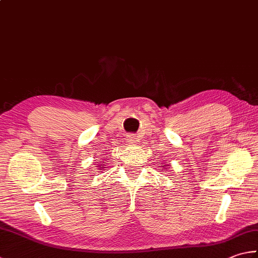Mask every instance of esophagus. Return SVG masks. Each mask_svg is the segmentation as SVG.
I'll list each match as a JSON object with an SVG mask.
<instances>
[{
	"label": "esophagus",
	"mask_w": 258,
	"mask_h": 258,
	"mask_svg": "<svg viewBox=\"0 0 258 258\" xmlns=\"http://www.w3.org/2000/svg\"><path fill=\"white\" fill-rule=\"evenodd\" d=\"M128 142L131 143V144H135L136 142H137V137H136L135 134H130L128 135Z\"/></svg>",
	"instance_id": "34e87169"
}]
</instances>
